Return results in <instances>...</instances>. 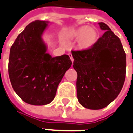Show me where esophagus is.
<instances>
[{"label": "esophagus", "mask_w": 133, "mask_h": 133, "mask_svg": "<svg viewBox=\"0 0 133 133\" xmlns=\"http://www.w3.org/2000/svg\"><path fill=\"white\" fill-rule=\"evenodd\" d=\"M69 56L70 59H71V62H74V58H73V56H72L71 53H69Z\"/></svg>", "instance_id": "34e87169"}]
</instances>
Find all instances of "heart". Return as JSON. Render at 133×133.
Instances as JSON below:
<instances>
[{
    "mask_svg": "<svg viewBox=\"0 0 133 133\" xmlns=\"http://www.w3.org/2000/svg\"><path fill=\"white\" fill-rule=\"evenodd\" d=\"M66 37L70 40L77 39L76 47L79 50L87 51L95 46L98 40V32L95 28L81 26L67 32Z\"/></svg>",
    "mask_w": 133,
    "mask_h": 133,
    "instance_id": "b5f03b06",
    "label": "heart"
}]
</instances>
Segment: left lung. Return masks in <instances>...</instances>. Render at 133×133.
<instances>
[{
  "instance_id": "1",
  "label": "left lung",
  "mask_w": 133,
  "mask_h": 133,
  "mask_svg": "<svg viewBox=\"0 0 133 133\" xmlns=\"http://www.w3.org/2000/svg\"><path fill=\"white\" fill-rule=\"evenodd\" d=\"M105 32L93 48L72 51L73 66L78 74L77 97L84 108H104L120 93L125 78L126 56L119 38L103 22Z\"/></svg>"
}]
</instances>
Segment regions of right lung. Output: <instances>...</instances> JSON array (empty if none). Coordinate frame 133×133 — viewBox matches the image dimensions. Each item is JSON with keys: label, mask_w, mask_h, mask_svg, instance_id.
<instances>
[{"label": "right lung", "mask_w": 133, "mask_h": 133, "mask_svg": "<svg viewBox=\"0 0 133 133\" xmlns=\"http://www.w3.org/2000/svg\"><path fill=\"white\" fill-rule=\"evenodd\" d=\"M49 21L36 20L18 35L10 48L8 73L16 94L33 105L49 104L72 62L68 55L52 57L43 34Z\"/></svg>", "instance_id": "obj_1"}]
</instances>
